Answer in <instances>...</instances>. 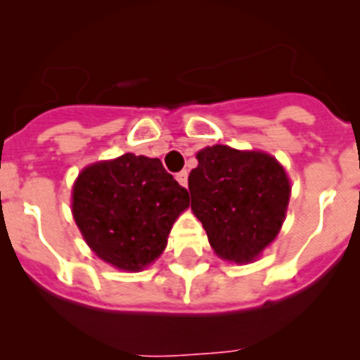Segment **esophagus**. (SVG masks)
<instances>
[{"instance_id":"1","label":"esophagus","mask_w":360,"mask_h":360,"mask_svg":"<svg viewBox=\"0 0 360 360\" xmlns=\"http://www.w3.org/2000/svg\"><path fill=\"white\" fill-rule=\"evenodd\" d=\"M176 179H177V183L181 184V186H186V184H188V172H186V170H181V172H177Z\"/></svg>"}]
</instances>
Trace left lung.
Returning <instances> with one entry per match:
<instances>
[{
  "mask_svg": "<svg viewBox=\"0 0 360 360\" xmlns=\"http://www.w3.org/2000/svg\"><path fill=\"white\" fill-rule=\"evenodd\" d=\"M188 177L191 209L223 259L249 263L277 237L288 209L289 179L274 157L210 146Z\"/></svg>",
  "mask_w": 360,
  "mask_h": 360,
  "instance_id": "obj_1",
  "label": "left lung"
}]
</instances>
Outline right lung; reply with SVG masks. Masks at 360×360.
Wrapping results in <instances>:
<instances>
[{
  "mask_svg": "<svg viewBox=\"0 0 360 360\" xmlns=\"http://www.w3.org/2000/svg\"><path fill=\"white\" fill-rule=\"evenodd\" d=\"M190 195L158 158L122 155L86 167L72 188V216L90 249L112 266L139 271L167 245Z\"/></svg>",
  "mask_w": 360,
  "mask_h": 360,
  "instance_id": "1",
  "label": "right lung"
}]
</instances>
